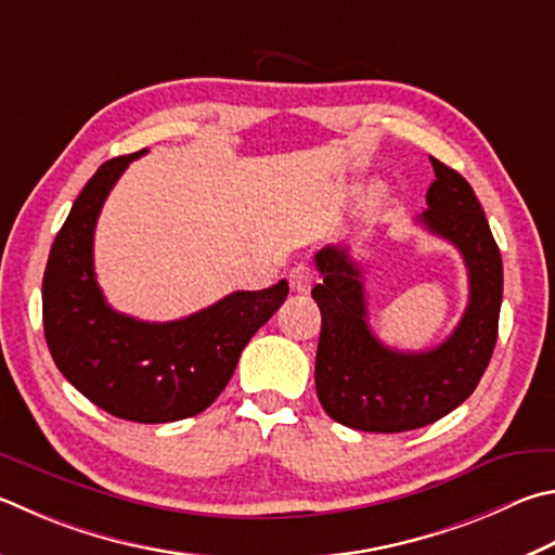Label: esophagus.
Masks as SVG:
<instances>
[{
	"mask_svg": "<svg viewBox=\"0 0 555 555\" xmlns=\"http://www.w3.org/2000/svg\"><path fill=\"white\" fill-rule=\"evenodd\" d=\"M288 284L294 294H308L310 286H312V271L306 264H298L291 269L288 274Z\"/></svg>",
	"mask_w": 555,
	"mask_h": 555,
	"instance_id": "34e87169",
	"label": "esophagus"
}]
</instances>
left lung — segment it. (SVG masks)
<instances>
[{
  "mask_svg": "<svg viewBox=\"0 0 555 555\" xmlns=\"http://www.w3.org/2000/svg\"><path fill=\"white\" fill-rule=\"evenodd\" d=\"M435 181L417 220L461 251L468 269V306L456 330L427 351L380 345L369 327L364 269L341 245L315 255L322 284L312 298L322 312L315 357L320 405L339 425L396 435L431 425L476 390L498 341L502 259L476 194L456 169L429 157Z\"/></svg>",
  "mask_w": 555,
  "mask_h": 555,
  "instance_id": "obj_1",
  "label": "left lung"
}]
</instances>
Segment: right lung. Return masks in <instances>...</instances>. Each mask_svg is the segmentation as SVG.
<instances>
[{
    "label": "right lung",
    "instance_id": "1",
    "mask_svg": "<svg viewBox=\"0 0 555 555\" xmlns=\"http://www.w3.org/2000/svg\"><path fill=\"white\" fill-rule=\"evenodd\" d=\"M143 153L108 159L73 204L43 274V330L60 374L85 398L114 417L159 425L198 415L223 392L251 335L286 300L288 284L235 291L172 322L111 308L94 274V228L108 191Z\"/></svg>",
    "mask_w": 555,
    "mask_h": 555
}]
</instances>
